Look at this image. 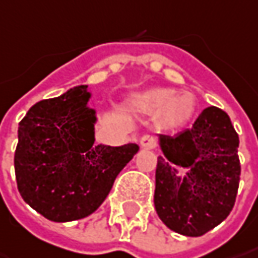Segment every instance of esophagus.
<instances>
[{"mask_svg": "<svg viewBox=\"0 0 258 258\" xmlns=\"http://www.w3.org/2000/svg\"><path fill=\"white\" fill-rule=\"evenodd\" d=\"M140 144L144 149H156L157 147V139L153 134H144L140 139Z\"/></svg>", "mask_w": 258, "mask_h": 258, "instance_id": "obj_1", "label": "esophagus"}]
</instances>
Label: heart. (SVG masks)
Returning a JSON list of instances; mask_svg holds the SVG:
<instances>
[{
  "label": "heart",
  "mask_w": 258,
  "mask_h": 258,
  "mask_svg": "<svg viewBox=\"0 0 258 258\" xmlns=\"http://www.w3.org/2000/svg\"><path fill=\"white\" fill-rule=\"evenodd\" d=\"M136 105L150 114L159 112V121L166 128H180L195 114V96L189 92L177 94L172 88H153L136 98Z\"/></svg>",
  "instance_id": "b5f03b06"
}]
</instances>
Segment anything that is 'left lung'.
Returning <instances> with one entry per match:
<instances>
[{"label":"left lung","instance_id":"8db88e82","mask_svg":"<svg viewBox=\"0 0 258 258\" xmlns=\"http://www.w3.org/2000/svg\"><path fill=\"white\" fill-rule=\"evenodd\" d=\"M154 207L174 232L201 237L230 215L240 185L238 134L225 111L205 108L192 128L160 134ZM173 165L188 170L182 182Z\"/></svg>","mask_w":258,"mask_h":258}]
</instances>
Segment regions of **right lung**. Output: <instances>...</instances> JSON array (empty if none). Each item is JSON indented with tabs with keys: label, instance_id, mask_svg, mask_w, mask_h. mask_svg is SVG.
I'll list each match as a JSON object with an SVG mask.
<instances>
[{
	"label": "right lung",
	"instance_id": "1",
	"mask_svg": "<svg viewBox=\"0 0 258 258\" xmlns=\"http://www.w3.org/2000/svg\"><path fill=\"white\" fill-rule=\"evenodd\" d=\"M88 86L43 99L20 121L14 169L18 192L33 209L54 222L92 214L137 144L94 146L95 112L86 107Z\"/></svg>",
	"mask_w": 258,
	"mask_h": 258
}]
</instances>
